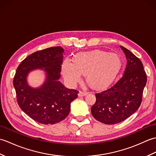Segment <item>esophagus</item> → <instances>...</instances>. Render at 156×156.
<instances>
[{
    "label": "esophagus",
    "mask_w": 156,
    "mask_h": 156,
    "mask_svg": "<svg viewBox=\"0 0 156 156\" xmlns=\"http://www.w3.org/2000/svg\"><path fill=\"white\" fill-rule=\"evenodd\" d=\"M88 92L87 91H80L78 93L79 97H84V96H86Z\"/></svg>",
    "instance_id": "obj_1"
}]
</instances>
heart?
I'll list each match as a JSON object with an SVG mask.
<instances>
[{
  "mask_svg": "<svg viewBox=\"0 0 156 156\" xmlns=\"http://www.w3.org/2000/svg\"><path fill=\"white\" fill-rule=\"evenodd\" d=\"M121 68V60L115 53L96 49L80 53L73 58V62L66 59L62 64V73L69 84L74 85L86 74L90 87L95 89L107 87L114 80Z\"/></svg>",
  "mask_w": 156,
  "mask_h": 156,
  "instance_id": "b5f03b06",
  "label": "heart"
}]
</instances>
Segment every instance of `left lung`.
Returning <instances> with one entry per match:
<instances>
[{
    "label": "left lung",
    "mask_w": 156,
    "mask_h": 156,
    "mask_svg": "<svg viewBox=\"0 0 156 156\" xmlns=\"http://www.w3.org/2000/svg\"><path fill=\"white\" fill-rule=\"evenodd\" d=\"M127 58L124 74L107 90L95 94L92 116L102 123L112 125L125 120L140 107L147 76L141 60L121 46Z\"/></svg>",
    "instance_id": "obj_1"
}]
</instances>
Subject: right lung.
Segmentation results:
<instances>
[{
    "label": "right lung",
    "mask_w": 156,
    "mask_h": 156,
    "mask_svg": "<svg viewBox=\"0 0 156 156\" xmlns=\"http://www.w3.org/2000/svg\"><path fill=\"white\" fill-rule=\"evenodd\" d=\"M64 50L49 48L33 53L21 62L13 80L19 107L34 121L42 124H55L64 120L70 111L71 102L78 97V91L68 89L58 80ZM35 69H44L46 80L42 86H29L27 76Z\"/></svg>",
    "instance_id": "obj_1"
}]
</instances>
